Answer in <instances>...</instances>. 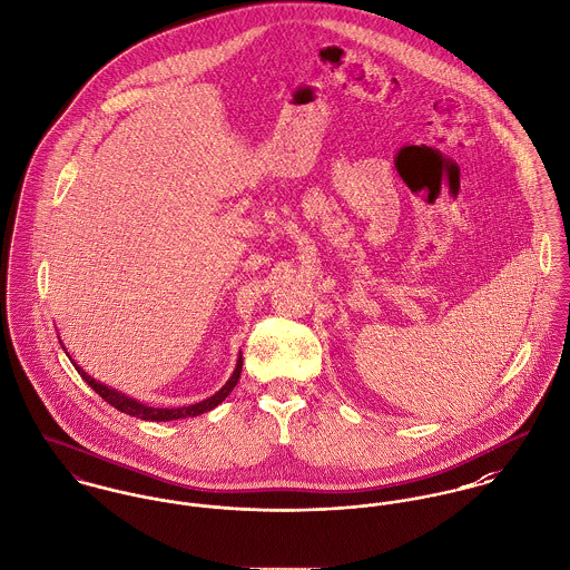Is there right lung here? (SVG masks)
<instances>
[{"mask_svg": "<svg viewBox=\"0 0 570 570\" xmlns=\"http://www.w3.org/2000/svg\"><path fill=\"white\" fill-rule=\"evenodd\" d=\"M65 353H67V350H65ZM73 366L82 375V380L87 382L88 386L99 394L104 401H108L112 407H117V410H121V412H126L130 416H136V419H142V421H176V419H188V416H199L204 412H210V410H215L219 403L225 401V396L232 393L234 386L238 384V377H240V371H243V353L238 355V362H236V368H234L232 377L225 382V386L220 391H217L213 396H208V399H204V401H199V403L184 405V407H151V405H145V403L131 399L128 394L119 393V391H115V389H110L106 384H99L97 380H92L90 375H87L76 362H73Z\"/></svg>", "mask_w": 570, "mask_h": 570, "instance_id": "add662e5", "label": "right lung"}]
</instances>
